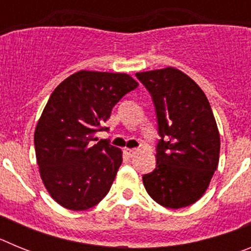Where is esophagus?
Returning a JSON list of instances; mask_svg holds the SVG:
<instances>
[{
	"label": "esophagus",
	"mask_w": 251,
	"mask_h": 251,
	"mask_svg": "<svg viewBox=\"0 0 251 251\" xmlns=\"http://www.w3.org/2000/svg\"><path fill=\"white\" fill-rule=\"evenodd\" d=\"M137 151L138 150H136V148H124V152H126V154H127L128 157L134 156L137 153Z\"/></svg>",
	"instance_id": "34e87169"
}]
</instances>
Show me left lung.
I'll use <instances>...</instances> for the list:
<instances>
[{
    "instance_id": "8db88e82",
    "label": "left lung",
    "mask_w": 251,
    "mask_h": 251,
    "mask_svg": "<svg viewBox=\"0 0 251 251\" xmlns=\"http://www.w3.org/2000/svg\"><path fill=\"white\" fill-rule=\"evenodd\" d=\"M152 95L158 121L156 168L143 176L153 200L181 208L200 200L219 165L220 134L205 93L172 66L137 73Z\"/></svg>"
}]
</instances>
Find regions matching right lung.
Wrapping results in <instances>:
<instances>
[{
	"label": "right lung",
	"instance_id": "1",
	"mask_svg": "<svg viewBox=\"0 0 251 251\" xmlns=\"http://www.w3.org/2000/svg\"><path fill=\"white\" fill-rule=\"evenodd\" d=\"M138 86L130 75L80 70L50 95L35 129L40 176L50 196L63 207L83 211L109 192L122 150L94 137L113 106Z\"/></svg>",
	"mask_w": 251,
	"mask_h": 251
}]
</instances>
